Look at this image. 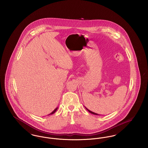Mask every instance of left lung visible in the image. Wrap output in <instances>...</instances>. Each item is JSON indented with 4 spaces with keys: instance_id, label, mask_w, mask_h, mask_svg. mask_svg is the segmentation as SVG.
Returning <instances> with one entry per match:
<instances>
[{
    "instance_id": "obj_1",
    "label": "left lung",
    "mask_w": 148,
    "mask_h": 148,
    "mask_svg": "<svg viewBox=\"0 0 148 148\" xmlns=\"http://www.w3.org/2000/svg\"><path fill=\"white\" fill-rule=\"evenodd\" d=\"M85 108L86 109V110H88L89 112H90V113H92V114H94V115H98V114H97V113H94V112H92V111H90V110H88V109L86 108Z\"/></svg>"
}]
</instances>
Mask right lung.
Returning a JSON list of instances; mask_svg holds the SVG:
<instances>
[{"instance_id":"1","label":"right lung","mask_w":148,"mask_h":148,"mask_svg":"<svg viewBox=\"0 0 148 148\" xmlns=\"http://www.w3.org/2000/svg\"><path fill=\"white\" fill-rule=\"evenodd\" d=\"M57 109H58V108H56V109H55V110H54L53 112H51V113H50V114H49V115H50V114H54V113H55V112H56V110H57Z\"/></svg>"}]
</instances>
